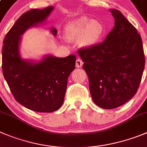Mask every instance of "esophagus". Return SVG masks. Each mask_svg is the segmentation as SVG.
<instances>
[{"mask_svg": "<svg viewBox=\"0 0 147 147\" xmlns=\"http://www.w3.org/2000/svg\"><path fill=\"white\" fill-rule=\"evenodd\" d=\"M83 61H82L80 59H78L76 60V62H75V66H76V67L80 68V67H81L82 66H83Z\"/></svg>", "mask_w": 147, "mask_h": 147, "instance_id": "esophagus-1", "label": "esophagus"}]
</instances>
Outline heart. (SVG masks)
<instances>
[{"label": "heart", "mask_w": 147, "mask_h": 147, "mask_svg": "<svg viewBox=\"0 0 147 147\" xmlns=\"http://www.w3.org/2000/svg\"><path fill=\"white\" fill-rule=\"evenodd\" d=\"M104 32L103 26L99 22L86 17H80L69 22L64 30L65 38L69 40L80 39L83 47H91L98 42Z\"/></svg>", "instance_id": "1"}]
</instances>
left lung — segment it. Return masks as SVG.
I'll use <instances>...</instances> for the list:
<instances>
[{
	"label": "left lung",
	"mask_w": 147,
	"mask_h": 147,
	"mask_svg": "<svg viewBox=\"0 0 147 147\" xmlns=\"http://www.w3.org/2000/svg\"><path fill=\"white\" fill-rule=\"evenodd\" d=\"M115 26L100 44L78 51L97 106H122L137 92L145 65L143 44L136 29L120 11L111 9Z\"/></svg>",
	"instance_id": "8db88e82"
}]
</instances>
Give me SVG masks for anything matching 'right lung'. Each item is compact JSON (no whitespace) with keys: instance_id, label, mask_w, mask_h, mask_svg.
I'll use <instances>...</instances> for the list:
<instances>
[{"instance_id":"1","label":"right lung","mask_w":147,"mask_h":147,"mask_svg":"<svg viewBox=\"0 0 147 147\" xmlns=\"http://www.w3.org/2000/svg\"><path fill=\"white\" fill-rule=\"evenodd\" d=\"M54 9H33L20 16L5 35L2 51L3 76L16 101L38 112H53L64 103L67 79L75 68L76 57L45 55L40 60L24 59L20 51L22 35L46 22ZM50 31L57 36V30Z\"/></svg>"}]
</instances>
